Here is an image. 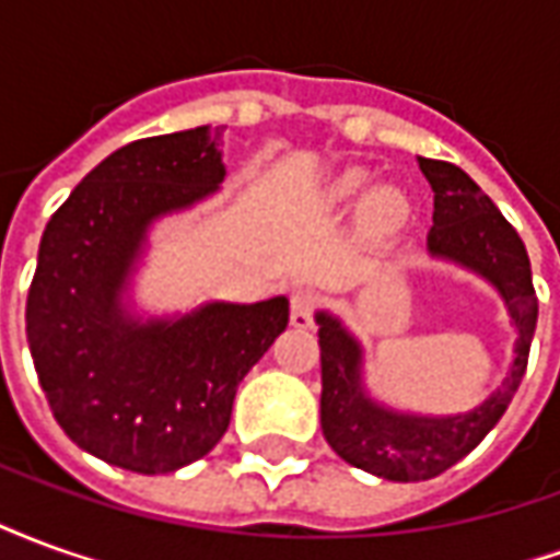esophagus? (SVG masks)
Returning <instances> with one entry per match:
<instances>
[{"label": "esophagus", "instance_id": "esophagus-1", "mask_svg": "<svg viewBox=\"0 0 560 560\" xmlns=\"http://www.w3.org/2000/svg\"><path fill=\"white\" fill-rule=\"evenodd\" d=\"M317 308H320V296L308 288H296L291 293V324L300 329H308L315 324Z\"/></svg>", "mask_w": 560, "mask_h": 560}]
</instances>
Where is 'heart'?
<instances>
[{"mask_svg":"<svg viewBox=\"0 0 560 560\" xmlns=\"http://www.w3.org/2000/svg\"><path fill=\"white\" fill-rule=\"evenodd\" d=\"M365 183H369V176L363 171L341 173L339 179L332 183V197L336 200H351V197L363 191ZM363 215L369 228L387 231V228H396V224L405 221V215H408V200L396 188H377L375 195L365 200Z\"/></svg>","mask_w":560,"mask_h":560,"instance_id":"heart-1","label":"heart"}]
</instances>
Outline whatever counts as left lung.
Returning <instances> with one entry per match:
<instances>
[{"instance_id":"obj_1","label":"left lung","mask_w":560,"mask_h":560,"mask_svg":"<svg viewBox=\"0 0 560 560\" xmlns=\"http://www.w3.org/2000/svg\"><path fill=\"white\" fill-rule=\"evenodd\" d=\"M420 171L432 183L434 215L429 252L477 269L492 281L510 305L518 327L516 360L492 399L462 417L429 420L377 408L360 389V348L339 320L317 315L320 339V425L329 446L348 465L399 482L432 480L465 458L492 432L506 405L516 396L528 369L530 339L537 327V293L530 260L513 224L498 212L480 185L450 161L420 159Z\"/></svg>"}]
</instances>
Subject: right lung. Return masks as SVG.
Listing matches in <instances>:
<instances>
[{
	"label": "right lung",
	"mask_w": 560,
	"mask_h": 560,
	"mask_svg": "<svg viewBox=\"0 0 560 560\" xmlns=\"http://www.w3.org/2000/svg\"><path fill=\"white\" fill-rule=\"evenodd\" d=\"M224 126L143 138L83 176L44 228L26 339L56 422L78 446L135 474H171L228 432L248 369L288 327V300L212 303L140 327L119 288L147 224L224 179Z\"/></svg>",
	"instance_id": "right-lung-1"
}]
</instances>
